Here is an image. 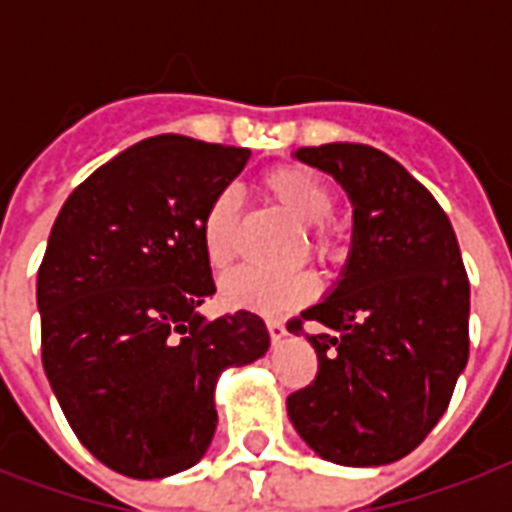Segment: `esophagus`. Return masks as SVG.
I'll use <instances>...</instances> for the list:
<instances>
[{
  "label": "esophagus",
  "instance_id": "34e87169",
  "mask_svg": "<svg viewBox=\"0 0 512 512\" xmlns=\"http://www.w3.org/2000/svg\"><path fill=\"white\" fill-rule=\"evenodd\" d=\"M265 324H268V335H271L273 342L284 340V335H287V327H284V321H281V319H268V321H265Z\"/></svg>",
  "mask_w": 512,
  "mask_h": 512
}]
</instances>
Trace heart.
I'll list each match as a JSON object with an SVG mask.
<instances>
[{
  "label": "heart",
  "instance_id": "1",
  "mask_svg": "<svg viewBox=\"0 0 512 512\" xmlns=\"http://www.w3.org/2000/svg\"><path fill=\"white\" fill-rule=\"evenodd\" d=\"M260 188L265 196L287 212L292 220L303 225L308 249L319 263L335 268L345 260L348 247L345 236L329 215L335 212V196L329 185L316 172L300 164H281L260 177ZM241 201L233 191H220L204 209L199 225L201 252L209 268L223 271L236 252V231H239ZM319 295V276L308 268L292 273H263L252 268H241L225 276L220 284V300L233 311H252L260 316L295 311L300 305L311 303Z\"/></svg>",
  "mask_w": 512,
  "mask_h": 512
}]
</instances>
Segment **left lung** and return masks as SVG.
Instances as JSON below:
<instances>
[{
  "mask_svg": "<svg viewBox=\"0 0 512 512\" xmlns=\"http://www.w3.org/2000/svg\"><path fill=\"white\" fill-rule=\"evenodd\" d=\"M353 204V249L324 303L287 324L308 337L319 372L287 398L289 420L324 460L388 465L425 441L470 353V281L433 193L372 146L297 148ZM322 329L308 336L304 324Z\"/></svg>",
  "mask_w": 512,
  "mask_h": 512,
  "instance_id": "1",
  "label": "left lung"
}]
</instances>
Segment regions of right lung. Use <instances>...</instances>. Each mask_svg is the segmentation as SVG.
I'll return each mask as SVG.
<instances>
[{"mask_svg":"<svg viewBox=\"0 0 512 512\" xmlns=\"http://www.w3.org/2000/svg\"><path fill=\"white\" fill-rule=\"evenodd\" d=\"M249 148L140 140L68 196L36 273L42 364L76 438L106 468L164 478L215 436V382L265 356L257 313L207 321L215 292L199 225Z\"/></svg>","mask_w":512,"mask_h":512,"instance_id":"right-lung-1","label":"right lung"}]
</instances>
